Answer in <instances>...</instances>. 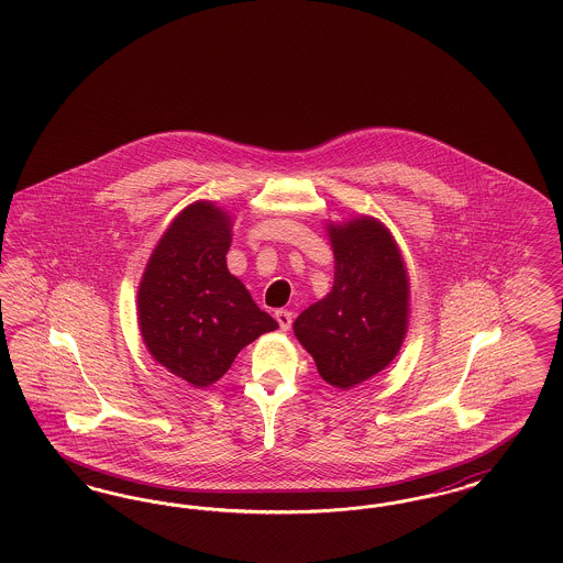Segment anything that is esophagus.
<instances>
[{"mask_svg":"<svg viewBox=\"0 0 563 563\" xmlns=\"http://www.w3.org/2000/svg\"><path fill=\"white\" fill-rule=\"evenodd\" d=\"M276 321H278L283 331H289L291 322H294V314L289 310H276Z\"/></svg>","mask_w":563,"mask_h":563,"instance_id":"1","label":"esophagus"}]
</instances>
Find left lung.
Wrapping results in <instances>:
<instances>
[{"mask_svg": "<svg viewBox=\"0 0 563 563\" xmlns=\"http://www.w3.org/2000/svg\"><path fill=\"white\" fill-rule=\"evenodd\" d=\"M324 225L335 260L333 287L295 319L294 333L322 379L350 390L399 354L409 327V274L379 219L358 214Z\"/></svg>", "mask_w": 563, "mask_h": 563, "instance_id": "8db88e82", "label": "left lung"}]
</instances>
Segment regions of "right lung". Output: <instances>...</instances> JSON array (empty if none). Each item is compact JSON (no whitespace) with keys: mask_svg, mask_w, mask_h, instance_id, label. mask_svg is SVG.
Wrapping results in <instances>:
<instances>
[{"mask_svg":"<svg viewBox=\"0 0 563 563\" xmlns=\"http://www.w3.org/2000/svg\"><path fill=\"white\" fill-rule=\"evenodd\" d=\"M232 214L196 200L177 214L152 251L136 291V317L156 363L194 388L225 374L236 354L278 329L230 274Z\"/></svg>","mask_w":563,"mask_h":563,"instance_id":"add662e5","label":"right lung"}]
</instances>
